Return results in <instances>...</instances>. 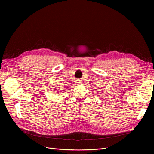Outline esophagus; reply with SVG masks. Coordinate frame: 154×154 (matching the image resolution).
Masks as SVG:
<instances>
[{
    "label": "esophagus",
    "instance_id": "1",
    "mask_svg": "<svg viewBox=\"0 0 154 154\" xmlns=\"http://www.w3.org/2000/svg\"><path fill=\"white\" fill-rule=\"evenodd\" d=\"M75 83H80L82 82V80H80V79H77V80H75Z\"/></svg>",
    "mask_w": 154,
    "mask_h": 154
}]
</instances>
